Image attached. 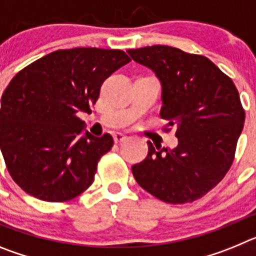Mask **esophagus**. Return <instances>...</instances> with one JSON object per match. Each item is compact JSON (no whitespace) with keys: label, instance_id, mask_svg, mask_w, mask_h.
<instances>
[{"label":"esophagus","instance_id":"esophagus-1","mask_svg":"<svg viewBox=\"0 0 256 256\" xmlns=\"http://www.w3.org/2000/svg\"><path fill=\"white\" fill-rule=\"evenodd\" d=\"M126 138H128V136L124 134V133H120V132L114 133V141H115V144H122V142L126 141Z\"/></svg>","mask_w":256,"mask_h":256}]
</instances>
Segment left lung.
<instances>
[{"label": "left lung", "mask_w": 256, "mask_h": 256, "mask_svg": "<svg viewBox=\"0 0 256 256\" xmlns=\"http://www.w3.org/2000/svg\"><path fill=\"white\" fill-rule=\"evenodd\" d=\"M162 83L160 116L176 126L178 146L154 148L132 166L144 190L169 204L192 202L218 184L234 162L245 110L232 79L205 56L176 47L128 50Z\"/></svg>", "instance_id": "obj_1"}]
</instances>
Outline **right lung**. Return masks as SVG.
Listing matches in <instances>:
<instances>
[{"mask_svg": "<svg viewBox=\"0 0 256 256\" xmlns=\"http://www.w3.org/2000/svg\"><path fill=\"white\" fill-rule=\"evenodd\" d=\"M130 61L122 50H58L11 79L1 98L0 148L20 188L62 202L91 186L114 141L108 133L83 134L76 112H91L104 80Z\"/></svg>", "mask_w": 256, "mask_h": 256, "instance_id": "add662e5", "label": "right lung"}]
</instances>
